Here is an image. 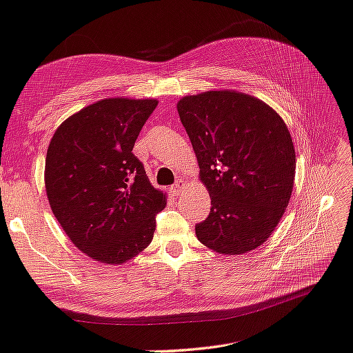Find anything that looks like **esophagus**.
Instances as JSON below:
<instances>
[{"label": "esophagus", "instance_id": "34e87169", "mask_svg": "<svg viewBox=\"0 0 353 353\" xmlns=\"http://www.w3.org/2000/svg\"><path fill=\"white\" fill-rule=\"evenodd\" d=\"M183 187H185V183H183V181L182 179H179V181L172 185V187L170 188V191H171V194L172 196H179L182 193V190H183Z\"/></svg>", "mask_w": 353, "mask_h": 353}]
</instances>
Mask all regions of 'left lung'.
<instances>
[{
    "mask_svg": "<svg viewBox=\"0 0 353 353\" xmlns=\"http://www.w3.org/2000/svg\"><path fill=\"white\" fill-rule=\"evenodd\" d=\"M177 112L211 197L197 239L228 256L258 248L293 191L296 156L284 120L262 100L228 89L185 95Z\"/></svg>",
    "mask_w": 353,
    "mask_h": 353,
    "instance_id": "1",
    "label": "left lung"
}]
</instances>
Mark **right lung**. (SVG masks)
I'll use <instances>...</instances> for the list:
<instances>
[{
  "mask_svg": "<svg viewBox=\"0 0 353 353\" xmlns=\"http://www.w3.org/2000/svg\"><path fill=\"white\" fill-rule=\"evenodd\" d=\"M157 103L100 100L68 117L50 139L44 168L50 208L70 242L101 264H125L143 252L166 205L132 154Z\"/></svg>",
  "mask_w": 353,
  "mask_h": 353,
  "instance_id": "1",
  "label": "right lung"
}]
</instances>
